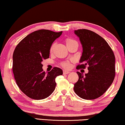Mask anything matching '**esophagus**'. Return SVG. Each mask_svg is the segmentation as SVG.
<instances>
[{
	"instance_id": "esophagus-1",
	"label": "esophagus",
	"mask_w": 125,
	"mask_h": 125,
	"mask_svg": "<svg viewBox=\"0 0 125 125\" xmlns=\"http://www.w3.org/2000/svg\"><path fill=\"white\" fill-rule=\"evenodd\" d=\"M63 74H64V75H65V74H68V73H70V72L68 71H66V70H63Z\"/></svg>"
}]
</instances>
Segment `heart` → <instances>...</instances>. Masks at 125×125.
<instances>
[{
  "instance_id": "b5f03b06",
  "label": "heart",
  "mask_w": 125,
  "mask_h": 125,
  "mask_svg": "<svg viewBox=\"0 0 125 125\" xmlns=\"http://www.w3.org/2000/svg\"><path fill=\"white\" fill-rule=\"evenodd\" d=\"M75 42H77L75 41V40H73V39H70V38H69V39H67L66 40L67 46H68V45L72 44V43H75ZM54 46H55V43H53V44L52 45V46H51V47H50V52H52ZM62 66L65 68H68L70 66V64L68 62H63L62 63Z\"/></svg>"
}]
</instances>
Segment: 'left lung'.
Masks as SVG:
<instances>
[{"mask_svg":"<svg viewBox=\"0 0 125 125\" xmlns=\"http://www.w3.org/2000/svg\"><path fill=\"white\" fill-rule=\"evenodd\" d=\"M83 47L80 64L76 69L88 66V73L83 75L77 72L78 81L74 84L75 94L85 100H94L103 95L115 77V56L103 37L88 29L75 31Z\"/></svg>","mask_w":125,"mask_h":125,"instance_id":"1","label":"left lung"}]
</instances>
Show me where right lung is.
<instances>
[{
	"label": "right lung",
	"mask_w": 125,
	"mask_h": 125,
	"mask_svg": "<svg viewBox=\"0 0 125 125\" xmlns=\"http://www.w3.org/2000/svg\"><path fill=\"white\" fill-rule=\"evenodd\" d=\"M62 33L38 30L28 34L16 47L12 66L14 78L20 90L29 98L42 100L49 97L55 88V78L63 74L58 67L46 73L42 64L43 59L49 58L52 43Z\"/></svg>",
	"instance_id": "add662e5"
}]
</instances>
